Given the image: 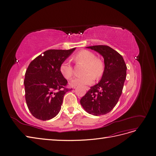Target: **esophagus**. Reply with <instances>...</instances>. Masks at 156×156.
<instances>
[{"mask_svg": "<svg viewBox=\"0 0 156 156\" xmlns=\"http://www.w3.org/2000/svg\"><path fill=\"white\" fill-rule=\"evenodd\" d=\"M73 88H75V87H73ZM85 88L86 89V90H88L90 89V88H89L88 87H85Z\"/></svg>", "mask_w": 156, "mask_h": 156, "instance_id": "34e87169", "label": "esophagus"}]
</instances>
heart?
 I'll use <instances>...</instances> for the list:
<instances>
[{
  "label": "heart",
  "mask_w": 156,
  "mask_h": 156,
  "mask_svg": "<svg viewBox=\"0 0 156 156\" xmlns=\"http://www.w3.org/2000/svg\"><path fill=\"white\" fill-rule=\"evenodd\" d=\"M73 60L76 64H84L81 76L76 77L70 81V85L76 87L81 85H88L93 82L94 78H100L104 73V64L102 61L95 57V55L91 51L82 50L73 56ZM59 71L61 75L66 80L70 79L73 75L72 65L65 61L60 66Z\"/></svg>",
  "instance_id": "obj_1"
}]
</instances>
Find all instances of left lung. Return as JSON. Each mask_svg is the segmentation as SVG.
Wrapping results in <instances>:
<instances>
[{
	"mask_svg": "<svg viewBox=\"0 0 156 156\" xmlns=\"http://www.w3.org/2000/svg\"><path fill=\"white\" fill-rule=\"evenodd\" d=\"M91 48L104 57L105 68L102 77L97 85L81 98L84 109L94 116L109 112L118 103L126 76V65L121 54L108 45H93Z\"/></svg>",
	"mask_w": 156,
	"mask_h": 156,
	"instance_id": "1",
	"label": "left lung"
}]
</instances>
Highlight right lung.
Returning <instances> with one entry per match:
<instances>
[{
    "label": "right lung",
    "instance_id": "add662e5",
    "mask_svg": "<svg viewBox=\"0 0 156 156\" xmlns=\"http://www.w3.org/2000/svg\"><path fill=\"white\" fill-rule=\"evenodd\" d=\"M75 48L51 49L30 63L24 80L25 99L29 111L37 119L48 120L59 113L64 95L70 90L59 68Z\"/></svg>",
    "mask_w": 156,
    "mask_h": 156
}]
</instances>
